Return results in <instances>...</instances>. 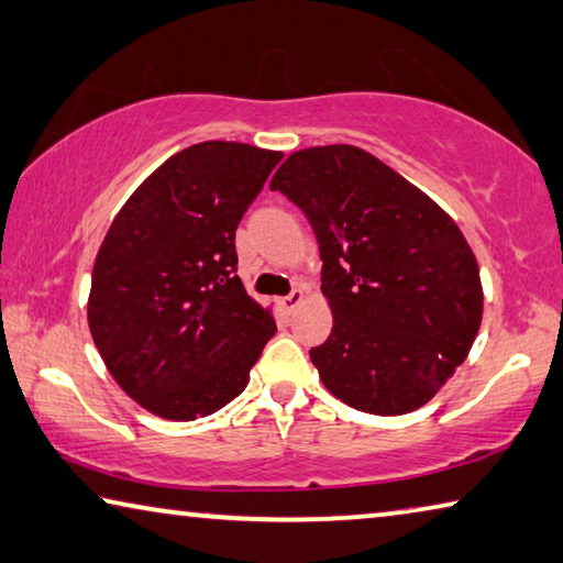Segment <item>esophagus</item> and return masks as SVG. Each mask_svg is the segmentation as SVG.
Returning a JSON list of instances; mask_svg holds the SVG:
<instances>
[{
    "mask_svg": "<svg viewBox=\"0 0 563 563\" xmlns=\"http://www.w3.org/2000/svg\"><path fill=\"white\" fill-rule=\"evenodd\" d=\"M301 301H305V291H301V289H291V291L287 294V297L279 299V307H282L284 311H289V314H291V311L297 309V307L301 305Z\"/></svg>",
    "mask_w": 563,
    "mask_h": 563,
    "instance_id": "esophagus-1",
    "label": "esophagus"
}]
</instances>
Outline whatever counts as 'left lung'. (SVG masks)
I'll use <instances>...</instances> for the list:
<instances>
[{
  "label": "left lung",
  "mask_w": 563,
  "mask_h": 563,
  "mask_svg": "<svg viewBox=\"0 0 563 563\" xmlns=\"http://www.w3.org/2000/svg\"><path fill=\"white\" fill-rule=\"evenodd\" d=\"M272 191L317 236L334 324L309 357L327 390L372 415L426 405L465 360L483 314L478 264L455 221L354 145L291 153Z\"/></svg>",
  "instance_id": "8db88e82"
}]
</instances>
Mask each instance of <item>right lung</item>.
Listing matches in <instances>:
<instances>
[{
	"label": "right lung",
	"instance_id": "right-lung-1",
	"mask_svg": "<svg viewBox=\"0 0 563 563\" xmlns=\"http://www.w3.org/2000/svg\"><path fill=\"white\" fill-rule=\"evenodd\" d=\"M279 161L244 143H196L128 198L102 241L88 305L95 347L161 418L221 410L276 332L236 276V227Z\"/></svg>",
	"mask_w": 563,
	"mask_h": 563
}]
</instances>
